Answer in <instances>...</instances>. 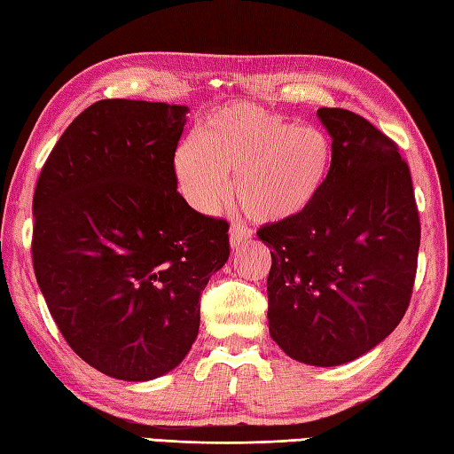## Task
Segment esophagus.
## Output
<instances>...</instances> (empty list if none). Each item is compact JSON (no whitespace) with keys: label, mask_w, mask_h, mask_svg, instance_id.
I'll return each mask as SVG.
<instances>
[{"label":"esophagus","mask_w":454,"mask_h":454,"mask_svg":"<svg viewBox=\"0 0 454 454\" xmlns=\"http://www.w3.org/2000/svg\"><path fill=\"white\" fill-rule=\"evenodd\" d=\"M252 239V230L239 224V222H232V226H230V246L238 250V247H244L247 242Z\"/></svg>","instance_id":"esophagus-1"}]
</instances>
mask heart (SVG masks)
<instances>
[{
    "label": "heart",
    "instance_id": "b5f03b06",
    "mask_svg": "<svg viewBox=\"0 0 454 454\" xmlns=\"http://www.w3.org/2000/svg\"><path fill=\"white\" fill-rule=\"evenodd\" d=\"M333 161L331 137L252 104L226 106L202 123L199 141L175 153L183 197L202 215H215L234 194L257 222L299 216L323 191Z\"/></svg>",
    "mask_w": 454,
    "mask_h": 454
}]
</instances>
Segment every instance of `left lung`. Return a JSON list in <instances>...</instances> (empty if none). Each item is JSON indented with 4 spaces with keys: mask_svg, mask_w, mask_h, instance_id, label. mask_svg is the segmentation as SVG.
Masks as SVG:
<instances>
[{
    "mask_svg": "<svg viewBox=\"0 0 454 454\" xmlns=\"http://www.w3.org/2000/svg\"><path fill=\"white\" fill-rule=\"evenodd\" d=\"M317 115L333 137L323 191L299 216L257 236L271 247V339L293 360L339 366L374 348L403 318L421 224L395 141L350 110Z\"/></svg>",
    "mask_w": 454,
    "mask_h": 454,
    "instance_id": "1",
    "label": "left lung"
}]
</instances>
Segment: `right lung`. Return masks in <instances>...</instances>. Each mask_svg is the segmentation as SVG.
<instances>
[{
  "instance_id": "1",
  "label": "right lung",
  "mask_w": 454,
  "mask_h": 454,
  "mask_svg": "<svg viewBox=\"0 0 454 454\" xmlns=\"http://www.w3.org/2000/svg\"><path fill=\"white\" fill-rule=\"evenodd\" d=\"M186 106L100 100L44 161L33 270L70 348L106 376L147 381L197 340L200 295L228 262V222L176 191Z\"/></svg>"
}]
</instances>
